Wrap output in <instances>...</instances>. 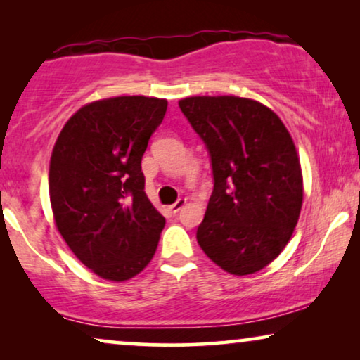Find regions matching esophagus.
<instances>
[{
    "label": "esophagus",
    "instance_id": "esophagus-1",
    "mask_svg": "<svg viewBox=\"0 0 360 360\" xmlns=\"http://www.w3.org/2000/svg\"><path fill=\"white\" fill-rule=\"evenodd\" d=\"M185 203H186V200H184V198H179V200L175 201L174 205H170V206H169V210L172 211V213L175 214V213H179V211H180L181 208H184Z\"/></svg>",
    "mask_w": 360,
    "mask_h": 360
}]
</instances>
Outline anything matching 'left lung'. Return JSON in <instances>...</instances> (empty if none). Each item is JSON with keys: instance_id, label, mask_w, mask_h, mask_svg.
I'll use <instances>...</instances> for the list:
<instances>
[{"instance_id": "1", "label": "left lung", "mask_w": 360, "mask_h": 360, "mask_svg": "<svg viewBox=\"0 0 360 360\" xmlns=\"http://www.w3.org/2000/svg\"><path fill=\"white\" fill-rule=\"evenodd\" d=\"M179 106L213 170V193L196 231L200 248L226 272H259L282 252L302 211L292 136L270 108L249 98L190 96Z\"/></svg>"}]
</instances>
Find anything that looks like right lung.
Here are the masks:
<instances>
[{"label":"right lung","mask_w":360,"mask_h":360,"mask_svg":"<svg viewBox=\"0 0 360 360\" xmlns=\"http://www.w3.org/2000/svg\"><path fill=\"white\" fill-rule=\"evenodd\" d=\"M165 111L160 98L93 101L53 146L49 193L57 229L101 278L129 280L155 254L165 218L147 198L141 162Z\"/></svg>","instance_id":"right-lung-1"}]
</instances>
